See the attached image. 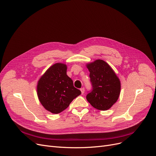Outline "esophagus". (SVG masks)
<instances>
[{
	"mask_svg": "<svg viewBox=\"0 0 156 156\" xmlns=\"http://www.w3.org/2000/svg\"><path fill=\"white\" fill-rule=\"evenodd\" d=\"M84 91H85V90H84V88H80V91H81V93H82V94H84Z\"/></svg>",
	"mask_w": 156,
	"mask_h": 156,
	"instance_id": "obj_1",
	"label": "esophagus"
}]
</instances>
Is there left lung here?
I'll return each mask as SVG.
<instances>
[{"label":"left lung","instance_id":"8db88e82","mask_svg":"<svg viewBox=\"0 0 156 156\" xmlns=\"http://www.w3.org/2000/svg\"><path fill=\"white\" fill-rule=\"evenodd\" d=\"M90 72L92 90L86 95V99L93 108L106 111L111 108L120 96V79L111 66L104 61L97 59L87 64Z\"/></svg>","mask_w":156,"mask_h":156}]
</instances>
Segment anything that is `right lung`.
<instances>
[{
    "label": "right lung",
    "mask_w": 156,
    "mask_h": 156,
    "mask_svg": "<svg viewBox=\"0 0 156 156\" xmlns=\"http://www.w3.org/2000/svg\"><path fill=\"white\" fill-rule=\"evenodd\" d=\"M67 66L55 63L41 77L37 85V94L43 107L52 113L58 114L66 109L73 100L81 94L73 86L66 75Z\"/></svg>",
    "instance_id": "1"
}]
</instances>
